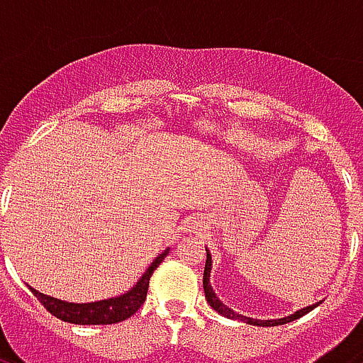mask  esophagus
<instances>
[{"label":"esophagus","mask_w":363,"mask_h":363,"mask_svg":"<svg viewBox=\"0 0 363 363\" xmlns=\"http://www.w3.org/2000/svg\"><path fill=\"white\" fill-rule=\"evenodd\" d=\"M194 227H196V223H189V230L194 229Z\"/></svg>","instance_id":"1"}]
</instances>
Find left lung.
I'll use <instances>...</instances> for the list:
<instances>
[{"instance_id":"obj_1","label":"left lung","mask_w":363,"mask_h":363,"mask_svg":"<svg viewBox=\"0 0 363 363\" xmlns=\"http://www.w3.org/2000/svg\"><path fill=\"white\" fill-rule=\"evenodd\" d=\"M206 254H208V257H206V267H203V292H206V300H208V304L211 306L217 313H221V315H225V318L236 319V321H242V323H248V325H257V327H275V325L291 323V321L302 318V315H306L308 311H311L313 308H318V306L321 304V300H319V302H315V304L300 308V310H296L294 313H291V315H284V318H279V319H254V318H248V315H242V313H238V311L230 310L227 304H223L221 300L217 298L216 291L211 289V283H209V273H211V265L213 264H211V254H209L208 248H206Z\"/></svg>"}]
</instances>
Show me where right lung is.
I'll use <instances>...</instances> for the list:
<instances>
[{"label":"right lung","mask_w":363,"mask_h":363,"mask_svg":"<svg viewBox=\"0 0 363 363\" xmlns=\"http://www.w3.org/2000/svg\"><path fill=\"white\" fill-rule=\"evenodd\" d=\"M169 254V248L161 252L160 256L155 257L150 264L144 275H142L136 284H133L127 292H123L119 296L106 298V300H96V302H86V304H77V302H67V300H59V298L48 296L44 292H38L36 289H30L32 294L38 298L40 304L44 306L45 310L52 315L59 318L61 321L74 325H111L125 321L130 318L133 313L138 311L147 294V284L150 277L155 271V267L165 259Z\"/></svg>","instance_id":"obj_1"}]
</instances>
